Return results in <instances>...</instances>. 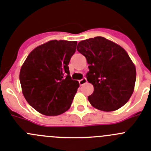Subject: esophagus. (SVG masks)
I'll list each match as a JSON object with an SVG mask.
<instances>
[{"label": "esophagus", "instance_id": "34e87169", "mask_svg": "<svg viewBox=\"0 0 151 151\" xmlns=\"http://www.w3.org/2000/svg\"><path fill=\"white\" fill-rule=\"evenodd\" d=\"M86 83H87V80H86V78H83L82 80H81V81H79V83H80V85L81 86L84 85V84Z\"/></svg>", "mask_w": 151, "mask_h": 151}]
</instances>
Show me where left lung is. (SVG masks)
Here are the masks:
<instances>
[{
    "label": "left lung",
    "mask_w": 151,
    "mask_h": 151,
    "mask_svg": "<svg viewBox=\"0 0 151 151\" xmlns=\"http://www.w3.org/2000/svg\"><path fill=\"white\" fill-rule=\"evenodd\" d=\"M77 50L89 64L88 82L94 91L88 100L91 105L103 111H114L123 107L134 92L136 69L126 50L103 37L81 41Z\"/></svg>",
    "instance_id": "left-lung-1"
}]
</instances>
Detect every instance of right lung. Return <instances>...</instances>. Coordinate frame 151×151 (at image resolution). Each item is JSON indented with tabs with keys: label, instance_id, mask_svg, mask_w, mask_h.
Wrapping results in <instances>:
<instances>
[{
	"label": "right lung",
	"instance_id": "right-lung-1",
	"mask_svg": "<svg viewBox=\"0 0 151 151\" xmlns=\"http://www.w3.org/2000/svg\"><path fill=\"white\" fill-rule=\"evenodd\" d=\"M77 44V41L50 40L34 49L22 65L23 96L42 114H62L72 104L80 85L71 80L68 65Z\"/></svg>",
	"mask_w": 151,
	"mask_h": 151
}]
</instances>
